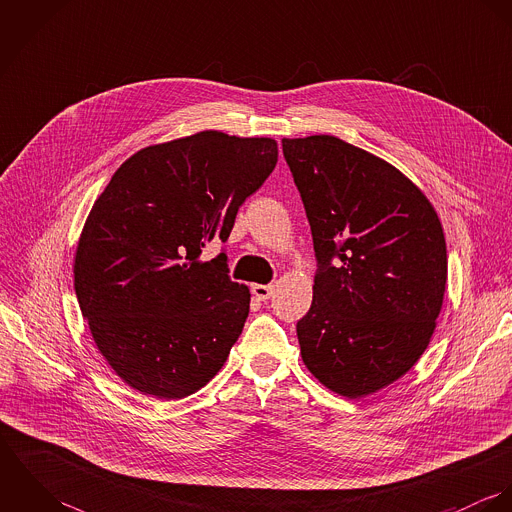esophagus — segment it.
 <instances>
[{"label": "esophagus", "instance_id": "1", "mask_svg": "<svg viewBox=\"0 0 512 512\" xmlns=\"http://www.w3.org/2000/svg\"><path fill=\"white\" fill-rule=\"evenodd\" d=\"M252 293H254L258 299L266 301V299H270V297L274 295V286H262V284H254V286H252Z\"/></svg>", "mask_w": 512, "mask_h": 512}]
</instances>
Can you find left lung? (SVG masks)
Returning <instances> with one entry per match:
<instances>
[{
	"instance_id": "left-lung-1",
	"label": "left lung",
	"mask_w": 512,
	"mask_h": 512,
	"mask_svg": "<svg viewBox=\"0 0 512 512\" xmlns=\"http://www.w3.org/2000/svg\"><path fill=\"white\" fill-rule=\"evenodd\" d=\"M311 226L313 301L301 359L329 390L361 398L406 374L441 311L447 250L426 195L384 159L335 136L284 138Z\"/></svg>"
}]
</instances>
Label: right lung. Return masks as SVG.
<instances>
[{
    "label": "right lung",
    "mask_w": 512,
    "mask_h": 512,
    "mask_svg": "<svg viewBox=\"0 0 512 512\" xmlns=\"http://www.w3.org/2000/svg\"><path fill=\"white\" fill-rule=\"evenodd\" d=\"M278 161L270 138L199 132L126 159L96 199L74 258V290L102 357L134 390L185 398L219 372L250 311L228 276L240 205Z\"/></svg>",
    "instance_id": "obj_1"
}]
</instances>
